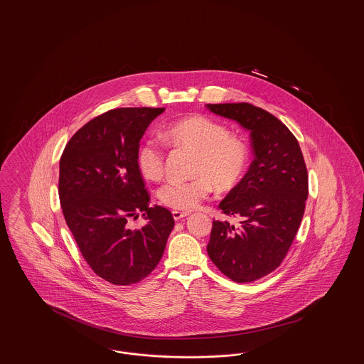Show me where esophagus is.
I'll return each instance as SVG.
<instances>
[{
    "mask_svg": "<svg viewBox=\"0 0 364 364\" xmlns=\"http://www.w3.org/2000/svg\"><path fill=\"white\" fill-rule=\"evenodd\" d=\"M173 218L176 221H180V220H183V218H186L187 215H188V213H184V211H177V210H174L173 213Z\"/></svg>",
    "mask_w": 364,
    "mask_h": 364,
    "instance_id": "34e87169",
    "label": "esophagus"
}]
</instances>
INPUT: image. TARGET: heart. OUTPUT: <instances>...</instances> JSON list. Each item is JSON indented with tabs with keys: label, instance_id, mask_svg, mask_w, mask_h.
I'll list each match as a JSON object with an SVG mask.
<instances>
[{
	"label": "heart",
	"instance_id": "b5f03b06",
	"mask_svg": "<svg viewBox=\"0 0 364 364\" xmlns=\"http://www.w3.org/2000/svg\"><path fill=\"white\" fill-rule=\"evenodd\" d=\"M165 138L176 147L195 153L192 176L188 181H171L159 192V200L166 208L190 211L198 208L213 191L235 188L248 165V147L242 139L232 136L225 125L206 116H190L172 122L165 129ZM138 166L151 181L165 174V153L153 140H146L138 150Z\"/></svg>",
	"mask_w": 364,
	"mask_h": 364
}]
</instances>
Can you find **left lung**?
I'll list each match as a JSON object with an SVG mask.
<instances>
[{"mask_svg": "<svg viewBox=\"0 0 364 364\" xmlns=\"http://www.w3.org/2000/svg\"><path fill=\"white\" fill-rule=\"evenodd\" d=\"M208 110L250 131L254 161L218 208L239 217V226L213 221L208 254L235 282H252L276 270L287 257L309 196V174L294 134L254 105L208 104Z\"/></svg>", "mask_w": 364, "mask_h": 364, "instance_id": "8db88e82", "label": "left lung"}]
</instances>
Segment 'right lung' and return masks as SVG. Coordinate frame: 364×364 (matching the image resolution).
<instances>
[{
	"mask_svg": "<svg viewBox=\"0 0 364 364\" xmlns=\"http://www.w3.org/2000/svg\"><path fill=\"white\" fill-rule=\"evenodd\" d=\"M164 107L112 109L83 125L60 159L58 195L65 223L92 272L114 285L147 277L164 255L172 213L150 206L138 166L139 141ZM143 213L148 224L131 230Z\"/></svg>",
	"mask_w": 364,
	"mask_h": 364,
	"instance_id": "obj_1",
	"label": "right lung"
}]
</instances>
